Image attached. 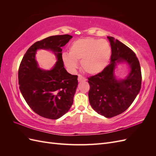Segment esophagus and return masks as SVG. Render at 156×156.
Returning <instances> with one entry per match:
<instances>
[{
	"label": "esophagus",
	"instance_id": "34e87169",
	"mask_svg": "<svg viewBox=\"0 0 156 156\" xmlns=\"http://www.w3.org/2000/svg\"><path fill=\"white\" fill-rule=\"evenodd\" d=\"M87 81L86 78H84L81 75H78V81L79 82H81V81Z\"/></svg>",
	"mask_w": 156,
	"mask_h": 156
}]
</instances>
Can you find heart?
Returning a JSON list of instances; mask_svg holds the SVG:
<instances>
[{
    "mask_svg": "<svg viewBox=\"0 0 156 156\" xmlns=\"http://www.w3.org/2000/svg\"><path fill=\"white\" fill-rule=\"evenodd\" d=\"M111 55L108 41L87 37L73 41L69 48V53L64 52L62 60L66 67L73 72L78 67V61L84 72L96 75L107 66Z\"/></svg>",
    "mask_w": 156,
    "mask_h": 156,
    "instance_id": "heart-1",
    "label": "heart"
}]
</instances>
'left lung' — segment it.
Listing matches in <instances>:
<instances>
[{
	"mask_svg": "<svg viewBox=\"0 0 156 156\" xmlns=\"http://www.w3.org/2000/svg\"><path fill=\"white\" fill-rule=\"evenodd\" d=\"M111 46V63L101 72L88 79L89 102L93 109L106 118L124 112L138 95L141 88V70L134 52L115 37L107 36ZM126 63L130 72L118 79L114 70L118 63Z\"/></svg>",
	"mask_w": 156,
	"mask_h": 156,
	"instance_id": "left-lung-1",
	"label": "left lung"
}]
</instances>
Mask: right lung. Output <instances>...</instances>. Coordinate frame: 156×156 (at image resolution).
Returning a JSON list of instances; mask_svg holds the SVG:
<instances>
[{"label":"right lung","instance_id":"right-lung-1","mask_svg":"<svg viewBox=\"0 0 156 156\" xmlns=\"http://www.w3.org/2000/svg\"><path fill=\"white\" fill-rule=\"evenodd\" d=\"M72 36H52L36 41L22 59L18 72L20 89L27 104L38 115L56 120L72 107L78 84L77 75L69 73L64 67L62 47ZM38 49L51 50L58 60L49 70L39 68L35 60Z\"/></svg>","mask_w":156,"mask_h":156}]
</instances>
